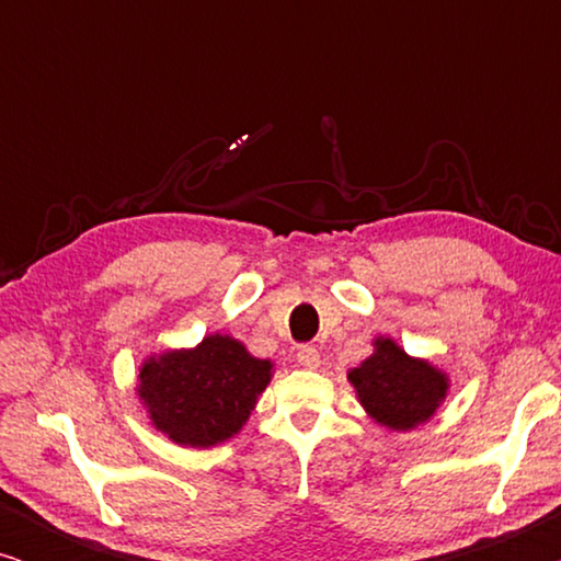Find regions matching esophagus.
<instances>
[{
  "label": "esophagus",
  "instance_id": "34e87169",
  "mask_svg": "<svg viewBox=\"0 0 561 561\" xmlns=\"http://www.w3.org/2000/svg\"><path fill=\"white\" fill-rule=\"evenodd\" d=\"M296 359L298 365H304L306 370H317L319 367V350L311 347V344H301L296 352Z\"/></svg>",
  "mask_w": 561,
  "mask_h": 561
}]
</instances>
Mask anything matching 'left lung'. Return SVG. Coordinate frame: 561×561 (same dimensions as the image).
I'll use <instances>...</instances> for the list:
<instances>
[{
  "instance_id": "1",
  "label": "left lung",
  "mask_w": 561,
  "mask_h": 561,
  "mask_svg": "<svg viewBox=\"0 0 561 561\" xmlns=\"http://www.w3.org/2000/svg\"><path fill=\"white\" fill-rule=\"evenodd\" d=\"M375 355L350 373L365 411L390 428L419 426L447 396V378L424 359H413L393 340L375 342Z\"/></svg>"
}]
</instances>
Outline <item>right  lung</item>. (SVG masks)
<instances>
[{
  "instance_id": "right-lung-1",
  "label": "right lung",
  "mask_w": 561,
  "mask_h": 561,
  "mask_svg": "<svg viewBox=\"0 0 561 561\" xmlns=\"http://www.w3.org/2000/svg\"><path fill=\"white\" fill-rule=\"evenodd\" d=\"M271 382V363L250 357L232 336H206L196 350L150 357L140 398L152 424L186 447H211L242 428Z\"/></svg>"
}]
</instances>
